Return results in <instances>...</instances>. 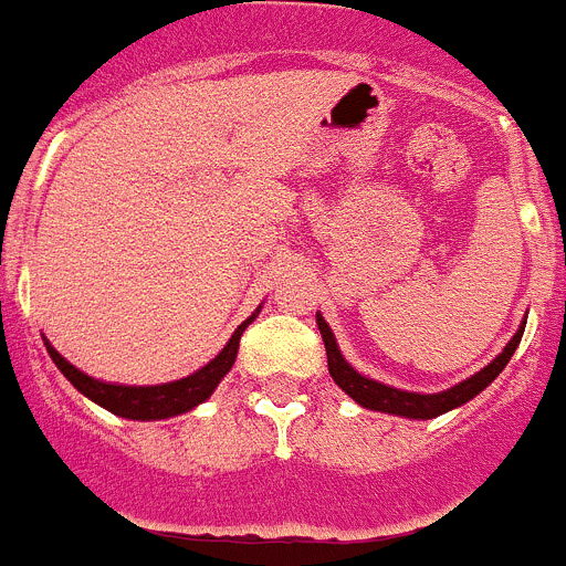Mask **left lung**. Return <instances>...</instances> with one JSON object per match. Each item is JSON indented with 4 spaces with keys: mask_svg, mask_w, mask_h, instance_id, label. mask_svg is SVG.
<instances>
[{
    "mask_svg": "<svg viewBox=\"0 0 566 566\" xmlns=\"http://www.w3.org/2000/svg\"><path fill=\"white\" fill-rule=\"evenodd\" d=\"M525 318H528V313H525L523 322H520L517 333H514L512 338H509V344L501 349V355H495V360L486 363L481 371H475L468 379H462V382H457L454 388L440 390V394H416V390H401V388H394V385L377 382V379L357 371L352 363H346V357L340 355L333 329H329V324L324 322L322 313L316 311L318 333H322L324 349H327L329 377L335 379V385H338L349 399H355L357 405L366 407V410L388 412V416H399V418H412V421H429V418L443 416V412L457 410V407L468 405V401L475 399V396H479L481 390H484L486 385H490L492 379L506 368V363L512 360L514 349H517L520 338H523Z\"/></svg>",
    "mask_w": 566,
    "mask_h": 566,
    "instance_id": "left-lung-1",
    "label": "left lung"
}]
</instances>
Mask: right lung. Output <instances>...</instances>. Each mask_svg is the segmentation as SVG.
Instances as JSON below:
<instances>
[{"instance_id":"1","label":"right lung","mask_w":566,"mask_h":566,"mask_svg":"<svg viewBox=\"0 0 566 566\" xmlns=\"http://www.w3.org/2000/svg\"><path fill=\"white\" fill-rule=\"evenodd\" d=\"M261 313V305L255 307V313L250 318H244L233 335L228 338V344L222 346L220 355L211 357L203 368H198L189 377L176 379V382H161V385H120V382H104V379H95L91 374L80 371L74 363L65 360L46 338L49 357L54 360V366L63 371V377L80 390L82 396L95 401L98 407L109 410L112 416L128 418V421H165V418L184 416V412L195 410L198 405H203L211 394L217 390V385L222 382L228 371L237 363L239 340H242V333L248 329V324L255 322V316Z\"/></svg>"}]
</instances>
